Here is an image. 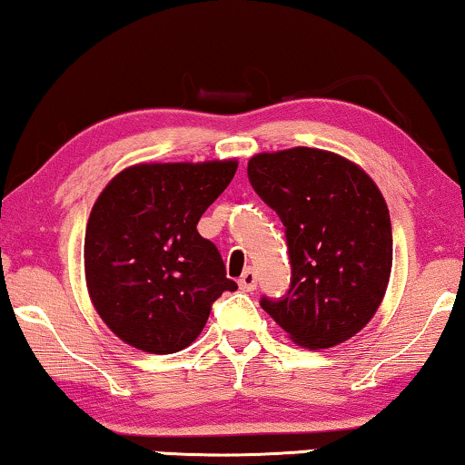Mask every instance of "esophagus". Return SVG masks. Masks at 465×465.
Segmentation results:
<instances>
[{
    "label": "esophagus",
    "mask_w": 465,
    "mask_h": 465,
    "mask_svg": "<svg viewBox=\"0 0 465 465\" xmlns=\"http://www.w3.org/2000/svg\"><path fill=\"white\" fill-rule=\"evenodd\" d=\"M238 285H240V290H242V292H252V290H255V287H257L255 270L246 268L244 272H242V276H240V279H238Z\"/></svg>",
    "instance_id": "34e87169"
}]
</instances>
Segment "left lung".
<instances>
[{"mask_svg": "<svg viewBox=\"0 0 465 465\" xmlns=\"http://www.w3.org/2000/svg\"><path fill=\"white\" fill-rule=\"evenodd\" d=\"M249 180L285 225L292 285L262 309L307 350L343 343L371 322L392 270L389 205L371 175L320 148L260 152Z\"/></svg>", "mask_w": 465, "mask_h": 465, "instance_id": "obj_1", "label": "left lung"}]
</instances>
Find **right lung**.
<instances>
[{"mask_svg": "<svg viewBox=\"0 0 465 465\" xmlns=\"http://www.w3.org/2000/svg\"><path fill=\"white\" fill-rule=\"evenodd\" d=\"M236 158L137 163L109 180L85 227L90 301L109 331L148 354L189 348L223 292H236L197 223L227 189Z\"/></svg>", "mask_w": 465, "mask_h": 465, "instance_id": "right-lung-1", "label": "right lung"}]
</instances>
